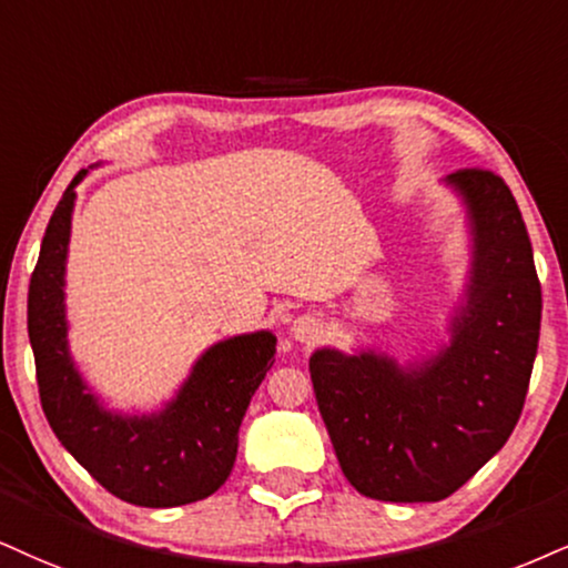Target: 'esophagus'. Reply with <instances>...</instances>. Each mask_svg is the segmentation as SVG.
<instances>
[{
    "label": "esophagus",
    "instance_id": "obj_1",
    "mask_svg": "<svg viewBox=\"0 0 568 568\" xmlns=\"http://www.w3.org/2000/svg\"><path fill=\"white\" fill-rule=\"evenodd\" d=\"M290 334L295 342H303V345H311V342L318 339L321 334V324L316 316H311V313H303V316H297L292 321L290 326Z\"/></svg>",
    "mask_w": 568,
    "mask_h": 568
}]
</instances>
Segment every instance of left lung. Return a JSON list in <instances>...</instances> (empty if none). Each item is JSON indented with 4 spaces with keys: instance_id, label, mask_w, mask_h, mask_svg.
Instances as JSON below:
<instances>
[{
    "instance_id": "1",
    "label": "left lung",
    "mask_w": 568,
    "mask_h": 568,
    "mask_svg": "<svg viewBox=\"0 0 568 568\" xmlns=\"http://www.w3.org/2000/svg\"><path fill=\"white\" fill-rule=\"evenodd\" d=\"M468 273L445 345L400 363L376 347L311 355L334 453L349 485L387 503H437L466 485L519 422L540 339L542 292L521 210L489 171L450 173Z\"/></svg>"
}]
</instances>
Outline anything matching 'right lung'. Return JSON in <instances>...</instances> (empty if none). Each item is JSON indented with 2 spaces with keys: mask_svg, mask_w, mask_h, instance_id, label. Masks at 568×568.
<instances>
[{
  "mask_svg": "<svg viewBox=\"0 0 568 568\" xmlns=\"http://www.w3.org/2000/svg\"><path fill=\"white\" fill-rule=\"evenodd\" d=\"M89 171H79L54 207L28 286V339L41 408L62 447L115 498L144 508L186 506L229 479L244 410L273 366L276 337L261 328L210 345L163 408H108L68 345L70 223L75 186Z\"/></svg>",
  "mask_w": 568,
  "mask_h": 568,
  "instance_id": "obj_1",
  "label": "right lung"
}]
</instances>
